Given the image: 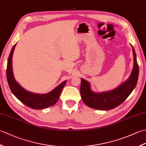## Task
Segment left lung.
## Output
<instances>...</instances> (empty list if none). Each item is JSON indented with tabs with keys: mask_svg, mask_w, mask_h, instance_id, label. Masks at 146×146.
<instances>
[{
	"mask_svg": "<svg viewBox=\"0 0 146 146\" xmlns=\"http://www.w3.org/2000/svg\"><path fill=\"white\" fill-rule=\"evenodd\" d=\"M132 48L134 56V66L129 79L119 87L109 92L95 93L90 89V84L86 80L82 78L80 94L83 102L95 109L108 110L113 109L122 104L131 94L137 85L139 76V66L134 48Z\"/></svg>",
	"mask_w": 146,
	"mask_h": 146,
	"instance_id": "8db88e82",
	"label": "left lung"
}]
</instances>
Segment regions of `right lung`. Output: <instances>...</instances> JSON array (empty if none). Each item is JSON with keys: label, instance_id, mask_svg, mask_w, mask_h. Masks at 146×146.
Masks as SVG:
<instances>
[{"label": "right lung", "instance_id": "1", "mask_svg": "<svg viewBox=\"0 0 146 146\" xmlns=\"http://www.w3.org/2000/svg\"><path fill=\"white\" fill-rule=\"evenodd\" d=\"M15 46L16 44L12 47L9 54L7 60V71H6L7 82L12 93L23 104L33 109H43L54 105L60 98L61 92L66 85L67 81L66 80L62 82L53 90L46 94H38L27 91L16 82L12 72V54Z\"/></svg>", "mask_w": 146, "mask_h": 146}]
</instances>
